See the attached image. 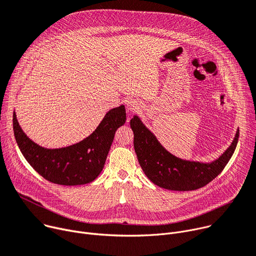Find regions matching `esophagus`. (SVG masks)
Wrapping results in <instances>:
<instances>
[{
    "label": "esophagus",
    "mask_w": 256,
    "mask_h": 256,
    "mask_svg": "<svg viewBox=\"0 0 256 256\" xmlns=\"http://www.w3.org/2000/svg\"><path fill=\"white\" fill-rule=\"evenodd\" d=\"M138 107V104L136 101H134V100H132V99L126 101V108H128L130 111H132H132H136Z\"/></svg>",
    "instance_id": "esophagus-1"
}]
</instances>
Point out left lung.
Instances as JSON below:
<instances>
[{
  "label": "left lung",
  "mask_w": 256,
  "mask_h": 256,
  "mask_svg": "<svg viewBox=\"0 0 256 256\" xmlns=\"http://www.w3.org/2000/svg\"><path fill=\"white\" fill-rule=\"evenodd\" d=\"M130 128L134 151L143 172L158 187L172 191L197 190L210 182L233 156L239 138L238 128L230 147L216 160L203 164L180 159L170 153L138 115L130 120Z\"/></svg>",
  "instance_id": "obj_1"
}]
</instances>
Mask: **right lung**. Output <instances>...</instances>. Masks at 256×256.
<instances>
[{
    "label": "right lung",
    "mask_w": 256,
    "mask_h": 256,
    "mask_svg": "<svg viewBox=\"0 0 256 256\" xmlns=\"http://www.w3.org/2000/svg\"><path fill=\"white\" fill-rule=\"evenodd\" d=\"M126 107L110 109L97 128L82 141L62 148L48 149L24 134L13 112V130L17 145L32 168L47 180L78 186L94 180L102 172L116 130L124 124Z\"/></svg>",
    "instance_id": "right-lung-1"
}]
</instances>
